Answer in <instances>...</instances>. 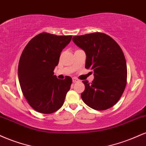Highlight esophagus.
<instances>
[{
	"mask_svg": "<svg viewBox=\"0 0 146 146\" xmlns=\"http://www.w3.org/2000/svg\"><path fill=\"white\" fill-rule=\"evenodd\" d=\"M72 81H73V83H76V82L79 81V80H78V78H72Z\"/></svg>",
	"mask_w": 146,
	"mask_h": 146,
	"instance_id": "obj_1",
	"label": "esophagus"
}]
</instances>
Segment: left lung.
<instances>
[{"label":"left lung","mask_w":146,"mask_h":146,"mask_svg":"<svg viewBox=\"0 0 146 146\" xmlns=\"http://www.w3.org/2000/svg\"><path fill=\"white\" fill-rule=\"evenodd\" d=\"M74 44L86 53L85 68L94 71L92 83L83 80L82 100L98 111L112 107L119 100L127 83L126 59L120 46L103 33L74 36Z\"/></svg>","instance_id":"left-lung-1"}]
</instances>
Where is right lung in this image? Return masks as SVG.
Returning <instances> with one entry per match:
<instances>
[{"label":"right lung","instance_id":"right-lung-1","mask_svg":"<svg viewBox=\"0 0 146 146\" xmlns=\"http://www.w3.org/2000/svg\"><path fill=\"white\" fill-rule=\"evenodd\" d=\"M72 35L39 33L25 46L18 63V78L24 96L34 110L50 114L62 107L72 80L54 75L62 50Z\"/></svg>","mask_w":146,"mask_h":146}]
</instances>
